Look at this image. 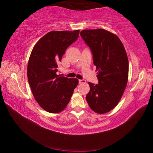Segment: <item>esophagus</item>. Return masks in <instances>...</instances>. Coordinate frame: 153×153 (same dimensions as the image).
Returning a JSON list of instances; mask_svg holds the SVG:
<instances>
[{
  "instance_id": "1",
  "label": "esophagus",
  "mask_w": 153,
  "mask_h": 153,
  "mask_svg": "<svg viewBox=\"0 0 153 153\" xmlns=\"http://www.w3.org/2000/svg\"><path fill=\"white\" fill-rule=\"evenodd\" d=\"M79 83L80 84L85 83H86V81H85V79H79Z\"/></svg>"
}]
</instances>
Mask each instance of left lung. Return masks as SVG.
I'll list each match as a JSON object with an SVG mask.
<instances>
[{
    "label": "left lung",
    "mask_w": 153,
    "mask_h": 153,
    "mask_svg": "<svg viewBox=\"0 0 153 153\" xmlns=\"http://www.w3.org/2000/svg\"><path fill=\"white\" fill-rule=\"evenodd\" d=\"M81 36L93 53L98 84L88 82L86 100L99 114L108 113L118 104L128 77V59L119 37L104 29L83 30Z\"/></svg>",
    "instance_id": "left-lung-1"
}]
</instances>
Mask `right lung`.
I'll list each match as a JSON object with an SVG mask.
<instances>
[{
    "label": "right lung",
    "mask_w": 153,
    "mask_h": 153,
    "mask_svg": "<svg viewBox=\"0 0 153 153\" xmlns=\"http://www.w3.org/2000/svg\"><path fill=\"white\" fill-rule=\"evenodd\" d=\"M79 30L51 31L41 38L30 53L27 77L32 93L42 108L51 113L65 109L79 83L76 78L58 75L66 49L77 40Z\"/></svg>",
    "instance_id": "right-lung-1"
}]
</instances>
